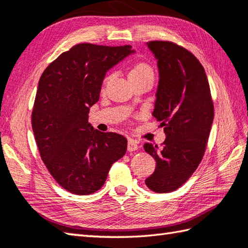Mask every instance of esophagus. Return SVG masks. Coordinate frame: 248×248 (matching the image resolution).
Here are the masks:
<instances>
[{
    "label": "esophagus",
    "instance_id": "esophagus-1",
    "mask_svg": "<svg viewBox=\"0 0 248 248\" xmlns=\"http://www.w3.org/2000/svg\"><path fill=\"white\" fill-rule=\"evenodd\" d=\"M138 148H139L138 141H135L134 140H129V141H128V151L132 152V151L138 150Z\"/></svg>",
    "mask_w": 248,
    "mask_h": 248
}]
</instances>
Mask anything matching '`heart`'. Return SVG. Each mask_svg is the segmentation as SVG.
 <instances>
[{"instance_id":"1","label":"heart","mask_w":248,"mask_h":248,"mask_svg":"<svg viewBox=\"0 0 248 248\" xmlns=\"http://www.w3.org/2000/svg\"><path fill=\"white\" fill-rule=\"evenodd\" d=\"M144 76L154 77V71H152L151 67L149 65L145 64V62H140V64H136L129 72V78L144 77ZM108 80V77H105L103 80V83H102L103 86L107 84Z\"/></svg>"}]
</instances>
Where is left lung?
I'll list each match as a JSON object with an SVG mask.
<instances>
[{"instance_id":"left-lung-1","label":"left lung","mask_w":248,"mask_h":248,"mask_svg":"<svg viewBox=\"0 0 248 248\" xmlns=\"http://www.w3.org/2000/svg\"><path fill=\"white\" fill-rule=\"evenodd\" d=\"M159 68L154 116L164 127L161 144L146 143L144 149L156 162L145 180L155 193L176 191L196 170L207 148L214 105L200 62L188 50L171 41H149Z\"/></svg>"}]
</instances>
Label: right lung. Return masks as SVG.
Instances as JSON below:
<instances>
[{"mask_svg": "<svg viewBox=\"0 0 248 248\" xmlns=\"http://www.w3.org/2000/svg\"><path fill=\"white\" fill-rule=\"evenodd\" d=\"M131 46L78 44L46 68L36 93L31 128L41 159L66 191L97 192L113 163L127 151V139L88 124L105 73L132 53Z\"/></svg>", "mask_w": 248, "mask_h": 248, "instance_id": "obj_1", "label": "right lung"}]
</instances>
